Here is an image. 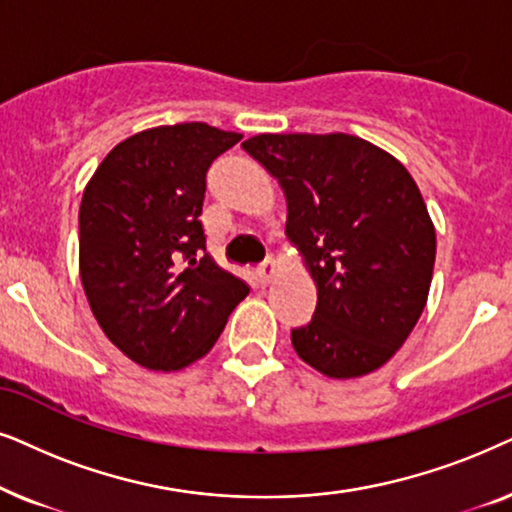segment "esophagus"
I'll return each instance as SVG.
<instances>
[{
	"label": "esophagus",
	"mask_w": 512,
	"mask_h": 512,
	"mask_svg": "<svg viewBox=\"0 0 512 512\" xmlns=\"http://www.w3.org/2000/svg\"><path fill=\"white\" fill-rule=\"evenodd\" d=\"M257 276H260V281H262L264 285L271 283V278L276 276V262L271 260V257H269V260H264L262 267L257 269Z\"/></svg>",
	"instance_id": "34e87169"
}]
</instances>
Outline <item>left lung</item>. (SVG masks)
I'll list each match as a JSON object with an SVG mask.
<instances>
[{
	"instance_id": "obj_1",
	"label": "left lung",
	"mask_w": 512,
	"mask_h": 512,
	"mask_svg": "<svg viewBox=\"0 0 512 512\" xmlns=\"http://www.w3.org/2000/svg\"><path fill=\"white\" fill-rule=\"evenodd\" d=\"M243 149L288 201L285 234L318 288L297 356L332 379L363 377L393 356L424 311L435 229L412 175L356 135L262 133Z\"/></svg>"
}]
</instances>
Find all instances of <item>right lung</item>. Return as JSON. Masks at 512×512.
Returning <instances> with one entry per match:
<instances>
[{
  "label": "right lung",
  "mask_w": 512,
  "mask_h": 512,
  "mask_svg": "<svg viewBox=\"0 0 512 512\" xmlns=\"http://www.w3.org/2000/svg\"><path fill=\"white\" fill-rule=\"evenodd\" d=\"M243 135L201 121L119 142L79 208V274L109 342L147 370H180L213 349L248 283L206 250V173Z\"/></svg>",
  "instance_id": "obj_1"
}]
</instances>
